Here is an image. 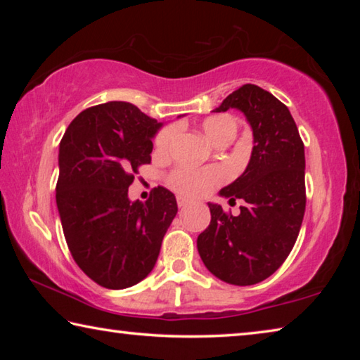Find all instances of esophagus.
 <instances>
[{
    "instance_id": "esophagus-1",
    "label": "esophagus",
    "mask_w": 360,
    "mask_h": 360,
    "mask_svg": "<svg viewBox=\"0 0 360 360\" xmlns=\"http://www.w3.org/2000/svg\"><path fill=\"white\" fill-rule=\"evenodd\" d=\"M176 200H178V206H179V208H184V206L188 205V200L184 198V197H178Z\"/></svg>"
}]
</instances>
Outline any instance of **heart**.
<instances>
[{
  "mask_svg": "<svg viewBox=\"0 0 360 360\" xmlns=\"http://www.w3.org/2000/svg\"><path fill=\"white\" fill-rule=\"evenodd\" d=\"M202 130L212 144H227L238 131V119L229 112L212 114L202 122ZM178 125H168L157 133L154 148L158 154H167L174 143L176 136H178ZM225 178H227V174H225L221 167H179L168 174V184L174 192L186 195V197H200V195L208 193L219 184H222Z\"/></svg>",
  "mask_w": 360,
  "mask_h": 360,
  "instance_id": "heart-1",
  "label": "heart"
}]
</instances>
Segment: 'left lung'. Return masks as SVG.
Wrapping results in <instances>:
<instances>
[{
	"label": "left lung",
	"mask_w": 360,
	"mask_h": 360,
	"mask_svg": "<svg viewBox=\"0 0 360 360\" xmlns=\"http://www.w3.org/2000/svg\"><path fill=\"white\" fill-rule=\"evenodd\" d=\"M230 108L245 112L254 135L245 173L221 191L231 206H243L233 216L208 203L211 222L197 248L212 275L251 285L271 276L297 241L307 206L304 148L288 106L259 85H241L214 112Z\"/></svg>",
	"instance_id": "left-lung-1"
}]
</instances>
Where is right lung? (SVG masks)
<instances>
[{"instance_id": "add662e5", "label": "right lung", "mask_w": 360, "mask_h": 360, "mask_svg": "<svg viewBox=\"0 0 360 360\" xmlns=\"http://www.w3.org/2000/svg\"><path fill=\"white\" fill-rule=\"evenodd\" d=\"M160 127L131 103L109 101L79 114L60 141L56 198L65 240L77 266L101 288L143 281L178 212L162 186L144 203L129 200Z\"/></svg>"}]
</instances>
